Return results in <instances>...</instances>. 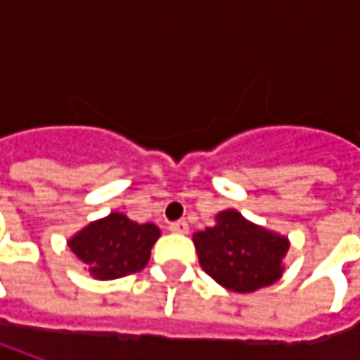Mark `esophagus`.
<instances>
[{"label": "esophagus", "instance_id": "1", "mask_svg": "<svg viewBox=\"0 0 360 360\" xmlns=\"http://www.w3.org/2000/svg\"><path fill=\"white\" fill-rule=\"evenodd\" d=\"M170 230H172V232H176V234H188V232H190L186 220H178V222H172V224H170Z\"/></svg>", "mask_w": 360, "mask_h": 360}]
</instances>
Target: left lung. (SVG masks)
<instances>
[{"mask_svg": "<svg viewBox=\"0 0 360 360\" xmlns=\"http://www.w3.org/2000/svg\"><path fill=\"white\" fill-rule=\"evenodd\" d=\"M216 224L192 236L200 266L234 292H255L274 284L284 272L288 236L258 226L238 210H222Z\"/></svg>", "mask_w": 360, "mask_h": 360, "instance_id": "obj_1", "label": "left lung"}]
</instances>
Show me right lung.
Wrapping results in <instances>:
<instances>
[{
    "instance_id": "right-lung-1",
    "label": "right lung",
    "mask_w": 360,
    "mask_h": 360,
    "mask_svg": "<svg viewBox=\"0 0 360 360\" xmlns=\"http://www.w3.org/2000/svg\"><path fill=\"white\" fill-rule=\"evenodd\" d=\"M160 234L152 222L138 224L122 212H110L77 230L68 246L94 278L114 281L144 269Z\"/></svg>"
}]
</instances>
